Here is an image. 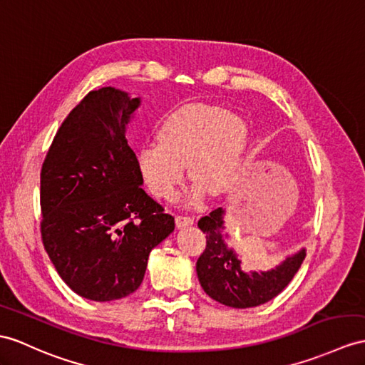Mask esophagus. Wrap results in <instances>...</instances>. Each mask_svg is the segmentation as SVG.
Returning a JSON list of instances; mask_svg holds the SVG:
<instances>
[{"label": "esophagus", "mask_w": 365, "mask_h": 365, "mask_svg": "<svg viewBox=\"0 0 365 365\" xmlns=\"http://www.w3.org/2000/svg\"><path fill=\"white\" fill-rule=\"evenodd\" d=\"M175 223L178 227H187L193 225V218L192 217H184V215H178L175 218Z\"/></svg>", "instance_id": "esophagus-1"}]
</instances>
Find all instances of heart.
<instances>
[{
  "mask_svg": "<svg viewBox=\"0 0 365 365\" xmlns=\"http://www.w3.org/2000/svg\"><path fill=\"white\" fill-rule=\"evenodd\" d=\"M247 138L246 122L220 106H181L161 123L158 144L140 148V173L156 197L175 200L187 165L192 181L220 195L238 180ZM201 187L195 192L197 201L202 195Z\"/></svg>",
  "mask_w": 365,
  "mask_h": 365,
  "instance_id": "b5f03b06",
  "label": "heart"
}]
</instances>
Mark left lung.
<instances>
[{
    "label": "left lung",
    "instance_id": "left-lung-1",
    "mask_svg": "<svg viewBox=\"0 0 365 365\" xmlns=\"http://www.w3.org/2000/svg\"><path fill=\"white\" fill-rule=\"evenodd\" d=\"M226 209L218 207L198 221L206 234V250L197 262L198 280L204 292L213 300L232 308H252L269 302L288 287L305 260L302 247L268 271L242 269V259L227 245L225 235Z\"/></svg>",
    "mask_w": 365,
    "mask_h": 365
}]
</instances>
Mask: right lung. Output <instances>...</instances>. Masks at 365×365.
I'll return each instance as SVG.
<instances>
[{
	"instance_id": "obj_1",
	"label": "right lung",
	"mask_w": 365,
	"mask_h": 365,
	"mask_svg": "<svg viewBox=\"0 0 365 365\" xmlns=\"http://www.w3.org/2000/svg\"><path fill=\"white\" fill-rule=\"evenodd\" d=\"M140 102L113 86L91 91L61 123L41 167L44 250L61 280L88 300L135 292L150 252L175 229L140 187L125 138Z\"/></svg>"
}]
</instances>
